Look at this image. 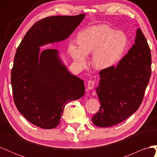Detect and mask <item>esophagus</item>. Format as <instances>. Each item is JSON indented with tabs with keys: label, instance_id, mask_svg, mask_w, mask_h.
I'll return each mask as SVG.
<instances>
[{
	"label": "esophagus",
	"instance_id": "1",
	"mask_svg": "<svg viewBox=\"0 0 157 157\" xmlns=\"http://www.w3.org/2000/svg\"><path fill=\"white\" fill-rule=\"evenodd\" d=\"M95 84V82L92 80H89L88 82V90H91L94 88Z\"/></svg>",
	"mask_w": 157,
	"mask_h": 157
}]
</instances>
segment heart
<instances>
[{
	"label": "heart",
	"mask_w": 157,
	"mask_h": 157,
	"mask_svg": "<svg viewBox=\"0 0 157 157\" xmlns=\"http://www.w3.org/2000/svg\"><path fill=\"white\" fill-rule=\"evenodd\" d=\"M77 40L78 45L71 42L68 48L73 59L84 66L86 63V55L94 53V65L100 69L115 65L121 59L128 44L124 33L106 25L86 28L78 33Z\"/></svg>",
	"instance_id": "heart-1"
}]
</instances>
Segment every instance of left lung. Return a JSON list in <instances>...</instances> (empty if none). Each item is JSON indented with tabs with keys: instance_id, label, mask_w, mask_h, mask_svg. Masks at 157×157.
<instances>
[{
	"instance_id": "8db88e82",
	"label": "left lung",
	"mask_w": 157,
	"mask_h": 157,
	"mask_svg": "<svg viewBox=\"0 0 157 157\" xmlns=\"http://www.w3.org/2000/svg\"><path fill=\"white\" fill-rule=\"evenodd\" d=\"M99 73L96 92L101 107L92 121L97 126H113L138 109L149 82L151 50L140 29L137 30L135 44L118 64Z\"/></svg>"
}]
</instances>
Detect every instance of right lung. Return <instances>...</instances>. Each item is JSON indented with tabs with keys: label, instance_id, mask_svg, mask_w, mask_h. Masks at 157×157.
I'll list each match as a JSON object with an SVG mask.
<instances>
[{
	"label": "right lung",
	"instance_id": "right-lung-1",
	"mask_svg": "<svg viewBox=\"0 0 157 157\" xmlns=\"http://www.w3.org/2000/svg\"><path fill=\"white\" fill-rule=\"evenodd\" d=\"M84 16L82 13L42 19L17 47L11 72L13 101L21 115L38 127L58 126L66 104L84 94V81L69 72L58 51L40 50L39 47L67 39Z\"/></svg>",
	"mask_w": 157,
	"mask_h": 157
}]
</instances>
